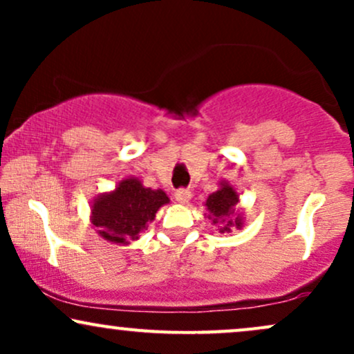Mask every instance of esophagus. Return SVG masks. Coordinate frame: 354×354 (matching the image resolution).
Wrapping results in <instances>:
<instances>
[{
  "label": "esophagus",
  "mask_w": 354,
  "mask_h": 354,
  "mask_svg": "<svg viewBox=\"0 0 354 354\" xmlns=\"http://www.w3.org/2000/svg\"><path fill=\"white\" fill-rule=\"evenodd\" d=\"M174 200L178 203H181V205H186L191 200V191L189 189H178L176 193H174Z\"/></svg>",
  "instance_id": "1"
}]
</instances>
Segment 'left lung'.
Segmentation results:
<instances>
[{"instance_id": "left-lung-1", "label": "left lung", "mask_w": 354, "mask_h": 354, "mask_svg": "<svg viewBox=\"0 0 354 354\" xmlns=\"http://www.w3.org/2000/svg\"><path fill=\"white\" fill-rule=\"evenodd\" d=\"M239 201V194L234 186L228 181H219V188L211 193L208 200L205 201L206 211L205 214L209 219L211 225H214L221 234L231 233L234 228L241 230L245 225L243 213H238L236 205Z\"/></svg>"}]
</instances>
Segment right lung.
<instances>
[{"label":"right lung","instance_id":"obj_1","mask_svg":"<svg viewBox=\"0 0 354 354\" xmlns=\"http://www.w3.org/2000/svg\"><path fill=\"white\" fill-rule=\"evenodd\" d=\"M169 198L163 189L146 188L140 178L128 176L108 193H101L91 203V225L104 241L129 245L148 228L161 206Z\"/></svg>","mask_w":354,"mask_h":354}]
</instances>
